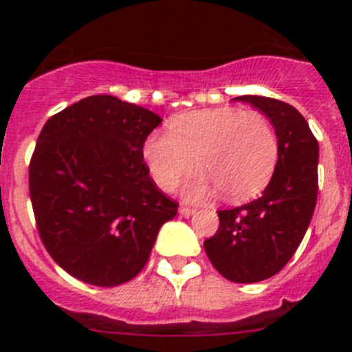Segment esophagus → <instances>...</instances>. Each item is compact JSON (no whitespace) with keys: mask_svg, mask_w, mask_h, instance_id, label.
I'll use <instances>...</instances> for the list:
<instances>
[{"mask_svg":"<svg viewBox=\"0 0 352 352\" xmlns=\"http://www.w3.org/2000/svg\"><path fill=\"white\" fill-rule=\"evenodd\" d=\"M195 211H197V210H194V208L179 206V214H182V217H190V214H194Z\"/></svg>","mask_w":352,"mask_h":352,"instance_id":"34e87169","label":"esophagus"}]
</instances>
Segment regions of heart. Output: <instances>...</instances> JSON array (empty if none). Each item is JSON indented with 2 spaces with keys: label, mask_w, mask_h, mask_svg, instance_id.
<instances>
[{
  "label": "heart",
  "mask_w": 352,
  "mask_h": 352,
  "mask_svg": "<svg viewBox=\"0 0 352 352\" xmlns=\"http://www.w3.org/2000/svg\"><path fill=\"white\" fill-rule=\"evenodd\" d=\"M142 157L160 188L173 190L192 167H201L183 186L186 199L201 201L223 192L245 201L266 188L278 162V138L256 111L217 107L169 121V130L149 133Z\"/></svg>",
  "instance_id": "b5f03b06"
}]
</instances>
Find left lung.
Listing matches in <instances>:
<instances>
[{
  "instance_id": "8db88e82",
  "label": "left lung",
  "mask_w": 352,
  "mask_h": 352,
  "mask_svg": "<svg viewBox=\"0 0 352 352\" xmlns=\"http://www.w3.org/2000/svg\"><path fill=\"white\" fill-rule=\"evenodd\" d=\"M272 121L278 138L276 169L259 199L219 211V231L204 241L214 270L238 284L266 280L284 268L309 229L317 201L319 144L292 105L243 95Z\"/></svg>"
}]
</instances>
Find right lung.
<instances>
[{"mask_svg": "<svg viewBox=\"0 0 352 352\" xmlns=\"http://www.w3.org/2000/svg\"><path fill=\"white\" fill-rule=\"evenodd\" d=\"M153 111L93 95L49 118L30 164L38 234L72 276L98 287L138 275L178 204L149 178L146 138Z\"/></svg>", "mask_w": 352, "mask_h": 352, "instance_id": "1", "label": "right lung"}]
</instances>
